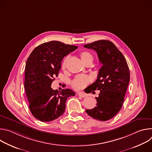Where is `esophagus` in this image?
Here are the masks:
<instances>
[{
	"label": "esophagus",
	"instance_id": "34e87169",
	"mask_svg": "<svg viewBox=\"0 0 152 152\" xmlns=\"http://www.w3.org/2000/svg\"><path fill=\"white\" fill-rule=\"evenodd\" d=\"M78 94V96H79V97H82V98H84V97H86V94H85V93H78L77 94Z\"/></svg>",
	"mask_w": 152,
	"mask_h": 152
}]
</instances>
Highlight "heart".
I'll use <instances>...</instances> for the list:
<instances>
[{
  "label": "heart",
  "mask_w": 152,
  "mask_h": 152,
  "mask_svg": "<svg viewBox=\"0 0 152 152\" xmlns=\"http://www.w3.org/2000/svg\"><path fill=\"white\" fill-rule=\"evenodd\" d=\"M79 56L84 64L88 62H91L93 61V56L91 53L87 51H82L79 53ZM69 56H67L65 58L62 62V69H65L66 68L67 63L69 61ZM91 78L86 75H78L76 76L72 81L71 84L72 87L76 90H80L84 88L91 82Z\"/></svg>",
  "instance_id": "1"
}]
</instances>
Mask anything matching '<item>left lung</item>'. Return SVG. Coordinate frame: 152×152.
<instances>
[{"mask_svg":"<svg viewBox=\"0 0 152 152\" xmlns=\"http://www.w3.org/2000/svg\"><path fill=\"white\" fill-rule=\"evenodd\" d=\"M87 49L94 50L102 67L97 80L86 89L90 93L100 91L97 106L86 113L92 118L107 121L114 117L121 110L130 80V72L124 56L113 42L99 40L85 45Z\"/></svg>","mask_w":152,"mask_h":152,"instance_id":"obj_1","label":"left lung"}]
</instances>
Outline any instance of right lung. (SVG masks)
I'll list each match as a JSON object with an SVG mask.
<instances>
[{
    "instance_id": "1",
    "label": "right lung",
    "mask_w": 152,
    "mask_h": 152,
    "mask_svg": "<svg viewBox=\"0 0 152 152\" xmlns=\"http://www.w3.org/2000/svg\"><path fill=\"white\" fill-rule=\"evenodd\" d=\"M77 46L58 41L42 43L34 49L27 59L25 88L29 110L41 121H50L62 115L69 97L75 96L70 89L53 90L51 84L61 69L64 56Z\"/></svg>"
}]
</instances>
